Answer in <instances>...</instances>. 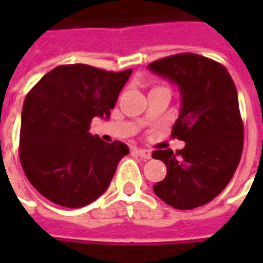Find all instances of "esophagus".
Masks as SVG:
<instances>
[{
  "instance_id": "esophagus-1",
  "label": "esophagus",
  "mask_w": 263,
  "mask_h": 263,
  "mask_svg": "<svg viewBox=\"0 0 263 263\" xmlns=\"http://www.w3.org/2000/svg\"><path fill=\"white\" fill-rule=\"evenodd\" d=\"M135 152H137L138 156H141L142 159H151V156H152V154H151V151H149V149L137 148L135 149Z\"/></svg>"
}]
</instances>
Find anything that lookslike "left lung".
Instances as JSON below:
<instances>
[{
  "label": "left lung",
  "mask_w": 263,
  "mask_h": 263,
  "mask_svg": "<svg viewBox=\"0 0 263 263\" xmlns=\"http://www.w3.org/2000/svg\"><path fill=\"white\" fill-rule=\"evenodd\" d=\"M148 67L179 87L182 107L172 137L186 142L176 154H152L167 167L154 192L175 209H196L226 189L241 160L243 124L237 88L224 66L196 53L167 56Z\"/></svg>",
  "instance_id": "left-lung-1"
}]
</instances>
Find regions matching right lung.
<instances>
[{"label": "right lung", "mask_w": 263, "mask_h": 263, "mask_svg": "<svg viewBox=\"0 0 263 263\" xmlns=\"http://www.w3.org/2000/svg\"><path fill=\"white\" fill-rule=\"evenodd\" d=\"M132 69L107 71L88 65L54 67L26 94L20 159L43 197L69 209L97 200L129 149L90 134L92 118H109Z\"/></svg>", "instance_id": "1"}]
</instances>
